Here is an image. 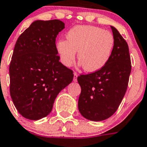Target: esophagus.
Returning a JSON list of instances; mask_svg holds the SVG:
<instances>
[{"label": "esophagus", "instance_id": "34e87169", "mask_svg": "<svg viewBox=\"0 0 147 147\" xmlns=\"http://www.w3.org/2000/svg\"><path fill=\"white\" fill-rule=\"evenodd\" d=\"M77 78H78V74H77L76 72H74V78H73L74 82H77Z\"/></svg>", "mask_w": 147, "mask_h": 147}]
</instances>
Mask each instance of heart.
<instances>
[{"instance_id": "b5f03b06", "label": "heart", "mask_w": 147, "mask_h": 147, "mask_svg": "<svg viewBox=\"0 0 147 147\" xmlns=\"http://www.w3.org/2000/svg\"><path fill=\"white\" fill-rule=\"evenodd\" d=\"M61 62L70 67L78 51L79 65L87 72H95L108 62L114 47V37L108 31L93 26L78 25L66 34V40L57 42Z\"/></svg>"}]
</instances>
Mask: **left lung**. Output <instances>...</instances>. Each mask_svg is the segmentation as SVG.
<instances>
[{
  "mask_svg": "<svg viewBox=\"0 0 147 147\" xmlns=\"http://www.w3.org/2000/svg\"><path fill=\"white\" fill-rule=\"evenodd\" d=\"M113 53L108 63L99 70L78 77L81 87L78 109L82 116L101 121L117 111L127 89L131 65L129 46L115 27Z\"/></svg>",
  "mask_w": 147,
  "mask_h": 147,
  "instance_id": "left-lung-1",
  "label": "left lung"
}]
</instances>
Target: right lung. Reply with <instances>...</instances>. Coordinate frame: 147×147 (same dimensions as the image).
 <instances>
[{
	"label": "right lung",
	"instance_id": "obj_1",
	"mask_svg": "<svg viewBox=\"0 0 147 147\" xmlns=\"http://www.w3.org/2000/svg\"><path fill=\"white\" fill-rule=\"evenodd\" d=\"M65 24L37 20L20 35L9 67L10 93L18 113L39 120L50 113L55 98L73 80L59 62L55 41Z\"/></svg>",
	"mask_w": 147,
	"mask_h": 147
}]
</instances>
